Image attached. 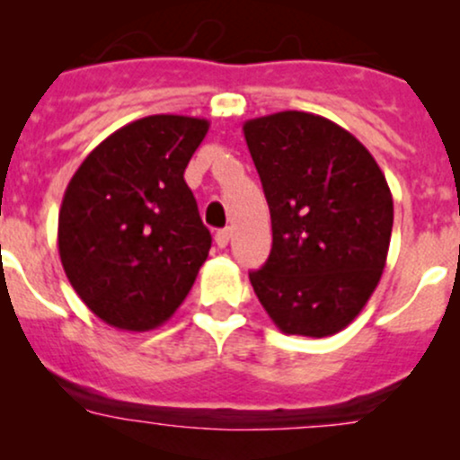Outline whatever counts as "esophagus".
I'll return each mask as SVG.
<instances>
[{
	"label": "esophagus",
	"mask_w": 460,
	"mask_h": 460,
	"mask_svg": "<svg viewBox=\"0 0 460 460\" xmlns=\"http://www.w3.org/2000/svg\"><path fill=\"white\" fill-rule=\"evenodd\" d=\"M229 238H231V231H229V229H220V231H217V234H216V244H217V247H220V249H225L226 244H229Z\"/></svg>",
	"instance_id": "1"
}]
</instances>
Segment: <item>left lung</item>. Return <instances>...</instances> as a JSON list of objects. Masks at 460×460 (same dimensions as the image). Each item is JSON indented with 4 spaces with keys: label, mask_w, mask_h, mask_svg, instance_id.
<instances>
[{
    "label": "left lung",
    "mask_w": 460,
    "mask_h": 460,
    "mask_svg": "<svg viewBox=\"0 0 460 460\" xmlns=\"http://www.w3.org/2000/svg\"><path fill=\"white\" fill-rule=\"evenodd\" d=\"M273 244L253 291L282 333L342 332L372 298L387 262L394 200L372 153L323 115L280 111L243 127Z\"/></svg>",
    "instance_id": "8db88e82"
}]
</instances>
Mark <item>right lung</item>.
Instances as JSON below:
<instances>
[{
  "label": "right lung",
  "instance_id": "1",
  "mask_svg": "<svg viewBox=\"0 0 460 460\" xmlns=\"http://www.w3.org/2000/svg\"><path fill=\"white\" fill-rule=\"evenodd\" d=\"M208 131L187 115H148L97 144L68 182L59 260L106 324L148 332L175 314L211 249L184 169Z\"/></svg>",
  "mask_w": 460,
  "mask_h": 460
}]
</instances>
